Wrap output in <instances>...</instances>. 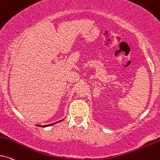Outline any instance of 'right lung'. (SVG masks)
<instances>
[{"mask_svg": "<svg viewBox=\"0 0 160 160\" xmlns=\"http://www.w3.org/2000/svg\"><path fill=\"white\" fill-rule=\"evenodd\" d=\"M62 121H63V120H62ZM60 121H59V122H60ZM58 122H56V123H51V124H48V125H45V126H42V127H47V126H52V125H54L55 123H57ZM37 126H41V125H37Z\"/></svg>", "mask_w": 160, "mask_h": 160, "instance_id": "add662e5", "label": "right lung"}]
</instances>
